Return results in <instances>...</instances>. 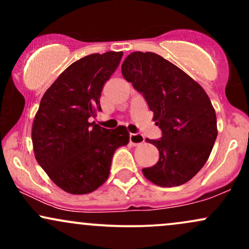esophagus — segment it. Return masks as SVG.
<instances>
[{"mask_svg":"<svg viewBox=\"0 0 249 249\" xmlns=\"http://www.w3.org/2000/svg\"><path fill=\"white\" fill-rule=\"evenodd\" d=\"M144 141H145L144 136H142V134H141V133H131L130 134V142L132 145H134V146L142 144Z\"/></svg>","mask_w":249,"mask_h":249,"instance_id":"esophagus-1","label":"esophagus"}]
</instances>
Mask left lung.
Segmentation results:
<instances>
[{"mask_svg": "<svg viewBox=\"0 0 249 249\" xmlns=\"http://www.w3.org/2000/svg\"><path fill=\"white\" fill-rule=\"evenodd\" d=\"M122 73L142 93L162 132L159 141L146 139L158 148L159 160L142 168V174L160 187L185 184L206 164L218 136L210 97L186 72L154 53H130Z\"/></svg>", "mask_w": 249, "mask_h": 249, "instance_id": "1", "label": "left lung"}]
</instances>
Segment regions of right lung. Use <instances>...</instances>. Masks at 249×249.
I'll list each match as a JSON object with an SVG mask.
<instances>
[{
    "label": "right lung",
    "instance_id": "1",
    "mask_svg": "<svg viewBox=\"0 0 249 249\" xmlns=\"http://www.w3.org/2000/svg\"><path fill=\"white\" fill-rule=\"evenodd\" d=\"M123 53H91L69 65L45 91L31 130L37 162L70 194H87L110 174L115 151L130 141L126 127H101L91 117L101 110L104 84L118 68Z\"/></svg>",
    "mask_w": 249,
    "mask_h": 249
}]
</instances>
